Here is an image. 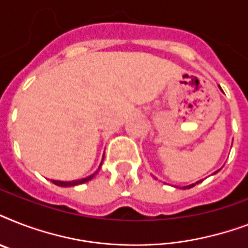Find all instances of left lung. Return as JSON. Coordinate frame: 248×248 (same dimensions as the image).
Here are the masks:
<instances>
[{"mask_svg":"<svg viewBox=\"0 0 248 248\" xmlns=\"http://www.w3.org/2000/svg\"><path fill=\"white\" fill-rule=\"evenodd\" d=\"M198 183H201V181H197V183H194V184H192V185H188V186H185V188H192V186H194V185L196 184H198Z\"/></svg>","mask_w":248,"mask_h":248,"instance_id":"1","label":"left lung"}]
</instances>
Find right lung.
Returning <instances> with one entry per match:
<instances>
[{
    "mask_svg": "<svg viewBox=\"0 0 248 248\" xmlns=\"http://www.w3.org/2000/svg\"><path fill=\"white\" fill-rule=\"evenodd\" d=\"M101 166V165H100ZM100 169V167H99ZM99 171V170H97ZM96 171V172H97ZM96 172L93 173V175H90L89 177H85V179H81V180H75V181H58V180H52V183L55 185H59V186H73V185H78V184H82V183H86V181L91 180L95 175H96Z\"/></svg>",
    "mask_w": 248,
    "mask_h": 248,
    "instance_id": "1",
    "label": "right lung"
}]
</instances>
